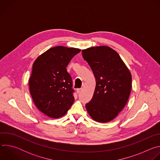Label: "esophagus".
Instances as JSON below:
<instances>
[{
  "instance_id": "esophagus-1",
  "label": "esophagus",
  "mask_w": 160,
  "mask_h": 160,
  "mask_svg": "<svg viewBox=\"0 0 160 160\" xmlns=\"http://www.w3.org/2000/svg\"><path fill=\"white\" fill-rule=\"evenodd\" d=\"M82 90H83V88H77V94H79V93H80L82 91Z\"/></svg>"
}]
</instances>
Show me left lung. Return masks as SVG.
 <instances>
[{
    "mask_svg": "<svg viewBox=\"0 0 160 160\" xmlns=\"http://www.w3.org/2000/svg\"><path fill=\"white\" fill-rule=\"evenodd\" d=\"M82 56L92 70L96 86L92 99L85 104L93 120L111 121L126 105L132 88V76L119 54L108 46L82 50Z\"/></svg>",
    "mask_w": 160,
    "mask_h": 160,
    "instance_id": "1",
    "label": "left lung"
}]
</instances>
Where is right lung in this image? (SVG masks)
<instances>
[{"label": "right lung", "mask_w": 160, "mask_h": 160, "mask_svg": "<svg viewBox=\"0 0 160 160\" xmlns=\"http://www.w3.org/2000/svg\"><path fill=\"white\" fill-rule=\"evenodd\" d=\"M80 51L54 47L38 56L33 64L30 92L37 108L50 118L64 116L74 102L72 79L66 66Z\"/></svg>", "instance_id": "1"}]
</instances>
